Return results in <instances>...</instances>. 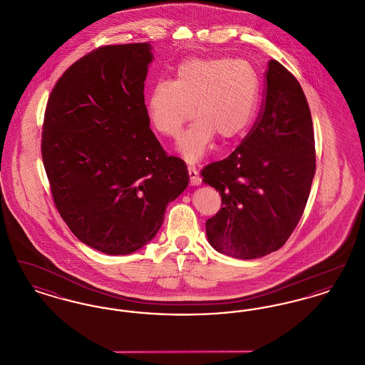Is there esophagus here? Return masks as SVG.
Listing matches in <instances>:
<instances>
[{
  "mask_svg": "<svg viewBox=\"0 0 365 365\" xmlns=\"http://www.w3.org/2000/svg\"><path fill=\"white\" fill-rule=\"evenodd\" d=\"M187 173H189V176H190V183L192 186L201 185V176H200L197 168L194 165H187Z\"/></svg>",
  "mask_w": 365,
  "mask_h": 365,
  "instance_id": "1",
  "label": "esophagus"
}]
</instances>
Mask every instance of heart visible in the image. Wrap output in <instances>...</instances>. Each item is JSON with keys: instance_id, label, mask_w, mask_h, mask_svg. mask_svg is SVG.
<instances>
[{"instance_id": "1", "label": "heart", "mask_w": 365, "mask_h": 365, "mask_svg": "<svg viewBox=\"0 0 365 365\" xmlns=\"http://www.w3.org/2000/svg\"><path fill=\"white\" fill-rule=\"evenodd\" d=\"M259 78L243 60L227 57L189 58L173 81L152 87L146 110L152 127L164 137L175 138L185 123L198 119L179 137L178 149L189 161L208 152L215 135L231 140L242 134L256 113Z\"/></svg>"}]
</instances>
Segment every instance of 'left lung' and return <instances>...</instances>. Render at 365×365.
Here are the masks:
<instances>
[{"instance_id": "left-lung-1", "label": "left lung", "mask_w": 365, "mask_h": 365, "mask_svg": "<svg viewBox=\"0 0 365 365\" xmlns=\"http://www.w3.org/2000/svg\"><path fill=\"white\" fill-rule=\"evenodd\" d=\"M314 171L307 97L294 75L271 60L253 127L230 156L201 171L222 197V208L205 223L209 243L242 260L280 249L304 213Z\"/></svg>"}]
</instances>
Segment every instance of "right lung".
<instances>
[{
  "instance_id": "obj_1",
  "label": "right lung",
  "mask_w": 365,
  "mask_h": 365,
  "mask_svg": "<svg viewBox=\"0 0 365 365\" xmlns=\"http://www.w3.org/2000/svg\"><path fill=\"white\" fill-rule=\"evenodd\" d=\"M149 43L100 46L56 82L41 152L54 205L73 235L106 255L149 242L189 173L149 127Z\"/></svg>"
}]
</instances>
